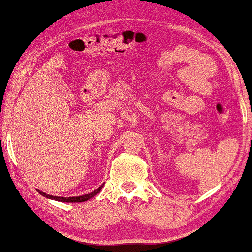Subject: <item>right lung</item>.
Masks as SVG:
<instances>
[{"label": "right lung", "mask_w": 252, "mask_h": 252, "mask_svg": "<svg viewBox=\"0 0 252 252\" xmlns=\"http://www.w3.org/2000/svg\"><path fill=\"white\" fill-rule=\"evenodd\" d=\"M103 187V185L101 187H98L96 190L92 191L91 194H86V195H82V196H75V197H58V196H51V195H48V194H44V192L37 190L40 192L41 195L44 196V197L47 198H50V199H55V201H60V202H67V203H78V202H85V201H88L89 198L94 197L95 195H97L99 191H101V189Z\"/></svg>", "instance_id": "1"}]
</instances>
